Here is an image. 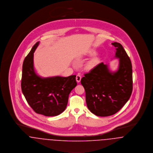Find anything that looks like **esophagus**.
<instances>
[{"label": "esophagus", "instance_id": "esophagus-1", "mask_svg": "<svg viewBox=\"0 0 153 153\" xmlns=\"http://www.w3.org/2000/svg\"><path fill=\"white\" fill-rule=\"evenodd\" d=\"M76 81H77V83H79V82H80V80H81V79H82V76H81V75H80V74H78L76 76Z\"/></svg>", "mask_w": 153, "mask_h": 153}]
</instances>
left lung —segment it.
<instances>
[{
	"mask_svg": "<svg viewBox=\"0 0 153 153\" xmlns=\"http://www.w3.org/2000/svg\"><path fill=\"white\" fill-rule=\"evenodd\" d=\"M111 44L116 48L115 57L119 59L118 70L112 72L108 65L101 63L85 74L81 80L88 108L100 117L119 111L128 102L133 91L131 60L120 43Z\"/></svg>",
	"mask_w": 153,
	"mask_h": 153,
	"instance_id": "1",
	"label": "left lung"
}]
</instances>
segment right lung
Listing matches in <instances>:
<instances>
[{"mask_svg": "<svg viewBox=\"0 0 153 153\" xmlns=\"http://www.w3.org/2000/svg\"><path fill=\"white\" fill-rule=\"evenodd\" d=\"M39 45V42H37L24 60L22 91L36 113L45 116H56L66 109L68 95L77 85L76 76L46 78L39 76L34 71L33 65V53Z\"/></svg>", "mask_w": 153, "mask_h": 153, "instance_id": "right-lung-1", "label": "right lung"}]
</instances>
